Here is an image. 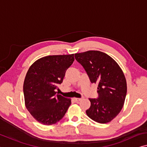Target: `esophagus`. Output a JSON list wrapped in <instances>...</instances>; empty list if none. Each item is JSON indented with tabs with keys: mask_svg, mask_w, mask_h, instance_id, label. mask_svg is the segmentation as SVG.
Returning a JSON list of instances; mask_svg holds the SVG:
<instances>
[{
	"mask_svg": "<svg viewBox=\"0 0 147 147\" xmlns=\"http://www.w3.org/2000/svg\"><path fill=\"white\" fill-rule=\"evenodd\" d=\"M73 99L76 102H79L80 101V100H82V98H77V97H74Z\"/></svg>",
	"mask_w": 147,
	"mask_h": 147,
	"instance_id": "1",
	"label": "esophagus"
}]
</instances>
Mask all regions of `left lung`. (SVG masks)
Listing matches in <instances>:
<instances>
[{
  "label": "left lung",
  "mask_w": 147,
  "mask_h": 147,
  "mask_svg": "<svg viewBox=\"0 0 147 147\" xmlns=\"http://www.w3.org/2000/svg\"><path fill=\"white\" fill-rule=\"evenodd\" d=\"M92 83L98 84L97 99L90 98L91 106L86 114L95 122L105 124L122 110L127 93L124 74L115 59L100 51L90 50L74 54Z\"/></svg>",
  "instance_id": "left-lung-1"
}]
</instances>
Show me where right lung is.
I'll return each mask as SVG.
<instances>
[{"mask_svg": "<svg viewBox=\"0 0 147 147\" xmlns=\"http://www.w3.org/2000/svg\"><path fill=\"white\" fill-rule=\"evenodd\" d=\"M74 60V54L48 55L29 67L23 83L25 105L37 122L54 124L66 113L71 99L56 95L55 90Z\"/></svg>", "mask_w": 147, "mask_h": 147, "instance_id": "obj_1", "label": "right lung"}]
</instances>
